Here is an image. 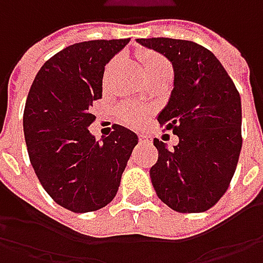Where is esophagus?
<instances>
[{
	"label": "esophagus",
	"mask_w": 263,
	"mask_h": 263,
	"mask_svg": "<svg viewBox=\"0 0 263 263\" xmlns=\"http://www.w3.org/2000/svg\"><path fill=\"white\" fill-rule=\"evenodd\" d=\"M139 142H140V143H149V139H147L146 136H143V135H140V136H139Z\"/></svg>",
	"instance_id": "34e87169"
}]
</instances>
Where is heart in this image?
<instances>
[{"label":"heart","mask_w":263,"mask_h":263,"mask_svg":"<svg viewBox=\"0 0 263 263\" xmlns=\"http://www.w3.org/2000/svg\"><path fill=\"white\" fill-rule=\"evenodd\" d=\"M140 60L143 63L145 74L158 73V71H165V73L171 74V67L164 57L158 55L155 52H140ZM111 67L112 64L109 66V70H111ZM120 114H121V120L126 121L127 124L139 126V124H142L143 118L146 116V111H139V109L130 108V106H124Z\"/></svg>","instance_id":"heart-1"}]
</instances>
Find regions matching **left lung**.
<instances>
[{
	"label": "left lung",
	"mask_w": 263,
	"mask_h": 263,
	"mask_svg": "<svg viewBox=\"0 0 263 263\" xmlns=\"http://www.w3.org/2000/svg\"><path fill=\"white\" fill-rule=\"evenodd\" d=\"M168 58L174 87L158 121L178 136L174 149L154 139L149 174L158 197L177 212L197 214L222 197L241 149V101L218 58L205 46L171 37L137 39Z\"/></svg>",
	"instance_id": "left-lung-1"
}]
</instances>
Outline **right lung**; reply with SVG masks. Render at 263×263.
<instances>
[{"mask_svg":"<svg viewBox=\"0 0 263 263\" xmlns=\"http://www.w3.org/2000/svg\"><path fill=\"white\" fill-rule=\"evenodd\" d=\"M128 42L101 39L67 46L41 67L29 90L23 130L30 164L46 193L71 212L98 211L116 197L139 142L135 132L118 124L102 142L89 132L105 66Z\"/></svg>","mask_w":263,"mask_h":263,"instance_id":"add662e5","label":"right lung"}]
</instances>
